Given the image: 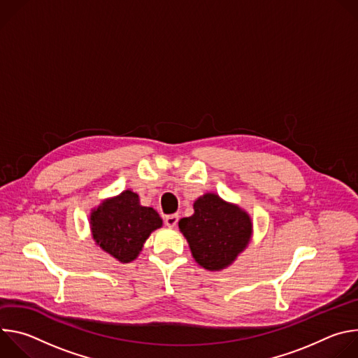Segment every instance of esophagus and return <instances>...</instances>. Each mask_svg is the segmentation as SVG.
I'll list each match as a JSON object with an SVG mask.
<instances>
[{
    "label": "esophagus",
    "mask_w": 358,
    "mask_h": 358,
    "mask_svg": "<svg viewBox=\"0 0 358 358\" xmlns=\"http://www.w3.org/2000/svg\"><path fill=\"white\" fill-rule=\"evenodd\" d=\"M178 222V215L177 214H171V215H167L164 218V224L169 227V228H174Z\"/></svg>",
    "instance_id": "esophagus-1"
}]
</instances>
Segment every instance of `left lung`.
Segmentation results:
<instances>
[{"label":"left lung","mask_w":358,"mask_h":358,"mask_svg":"<svg viewBox=\"0 0 358 358\" xmlns=\"http://www.w3.org/2000/svg\"><path fill=\"white\" fill-rule=\"evenodd\" d=\"M178 227L188 241L194 259L208 271L231 265L250 238L252 222L241 208L206 194L194 202V214Z\"/></svg>","instance_id":"1"}]
</instances>
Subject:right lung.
Wrapping results in <instances>:
<instances>
[{"label": "right lung", "instance_id": "1", "mask_svg": "<svg viewBox=\"0 0 358 358\" xmlns=\"http://www.w3.org/2000/svg\"><path fill=\"white\" fill-rule=\"evenodd\" d=\"M162 225L160 215L141 207L138 195L130 189L103 201L90 215L96 243L123 264L136 259L150 234Z\"/></svg>", "mask_w": 358, "mask_h": 358}]
</instances>
